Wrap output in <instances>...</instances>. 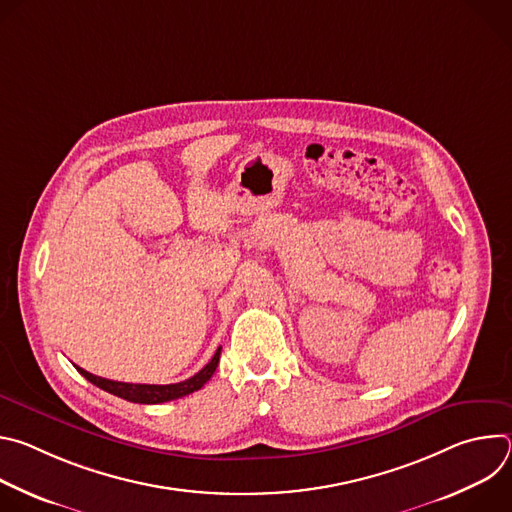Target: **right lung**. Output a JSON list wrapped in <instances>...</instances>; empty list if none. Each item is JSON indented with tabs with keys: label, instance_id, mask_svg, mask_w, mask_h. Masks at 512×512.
Returning <instances> with one entry per match:
<instances>
[{
	"label": "right lung",
	"instance_id": "right-lung-1",
	"mask_svg": "<svg viewBox=\"0 0 512 512\" xmlns=\"http://www.w3.org/2000/svg\"><path fill=\"white\" fill-rule=\"evenodd\" d=\"M218 358H221V348H218L214 352V356L210 358V362L206 364V367L202 371H198L194 377L182 381V383H174V385H135V383H119V381H111V379H103V377H97L81 367H77V371L87 379L91 381L93 385H97L99 389L111 393V395H117L125 401H131V403H143V405H156V403H166V401H174V399H180V397H186L198 389L204 387V383L212 377V373L216 371V364H218Z\"/></svg>",
	"mask_w": 512,
	"mask_h": 512
}]
</instances>
